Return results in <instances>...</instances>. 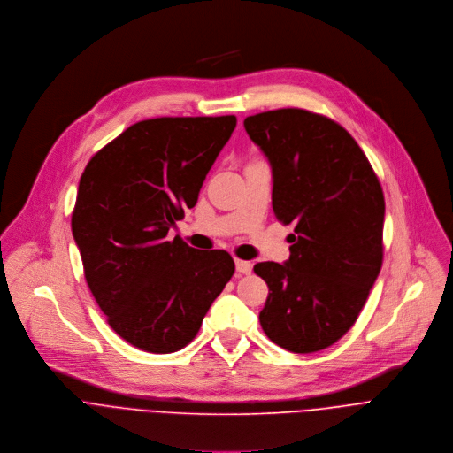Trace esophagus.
Listing matches in <instances>:
<instances>
[{"label": "esophagus", "mask_w": 453, "mask_h": 453, "mask_svg": "<svg viewBox=\"0 0 453 453\" xmlns=\"http://www.w3.org/2000/svg\"><path fill=\"white\" fill-rule=\"evenodd\" d=\"M235 269L239 271V273H242V275H250V273H251V269H253V265H251V262H248V260L235 258Z\"/></svg>", "instance_id": "1"}]
</instances>
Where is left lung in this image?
Instances as JSON below:
<instances>
[{
  "mask_svg": "<svg viewBox=\"0 0 453 453\" xmlns=\"http://www.w3.org/2000/svg\"><path fill=\"white\" fill-rule=\"evenodd\" d=\"M273 178V211L295 223L291 257L258 262L269 295L258 314L275 344L325 349L363 311L382 267L384 193L355 139L335 121L302 109L244 119Z\"/></svg>",
  "mask_w": 453,
  "mask_h": 453,
  "instance_id": "obj_1",
  "label": "left lung"
}]
</instances>
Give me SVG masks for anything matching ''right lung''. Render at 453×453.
Instances as JSON below:
<instances>
[{"instance_id":"1","label":"right lung","mask_w":453,"mask_h":453,"mask_svg":"<svg viewBox=\"0 0 453 453\" xmlns=\"http://www.w3.org/2000/svg\"><path fill=\"white\" fill-rule=\"evenodd\" d=\"M235 125V116L139 121L80 178L71 230L87 286L114 332L144 351L191 342L234 275L226 251L167 241V232L196 205Z\"/></svg>"}]
</instances>
